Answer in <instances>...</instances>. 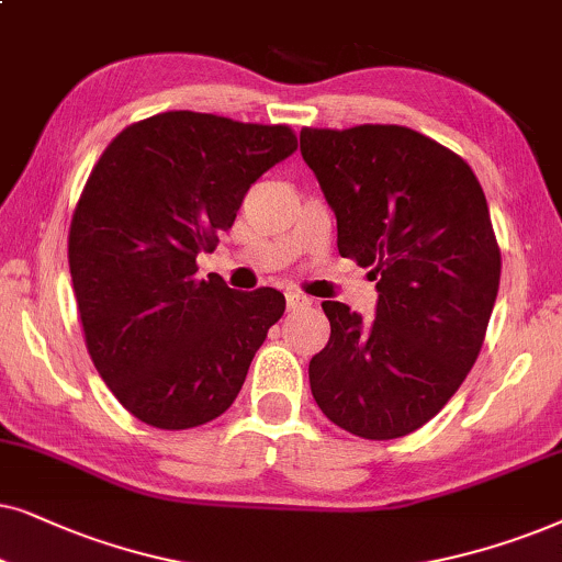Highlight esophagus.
Wrapping results in <instances>:
<instances>
[{"mask_svg":"<svg viewBox=\"0 0 562 562\" xmlns=\"http://www.w3.org/2000/svg\"><path fill=\"white\" fill-rule=\"evenodd\" d=\"M285 303H288L290 311H295V308H305V305H311V297H305L301 293H293V290H290V293H285Z\"/></svg>","mask_w":562,"mask_h":562,"instance_id":"obj_1","label":"esophagus"}]
</instances>
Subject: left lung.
Instances as JSON below:
<instances>
[{
    "instance_id": "left-lung-1",
    "label": "left lung",
    "mask_w": 562,
    "mask_h": 562,
    "mask_svg": "<svg viewBox=\"0 0 562 562\" xmlns=\"http://www.w3.org/2000/svg\"><path fill=\"white\" fill-rule=\"evenodd\" d=\"M301 154L336 215L341 257L378 280L375 318L324 301L331 336L311 359L326 418L398 439L445 408L475 364L501 251L483 187L458 154L403 125L303 128Z\"/></svg>"
}]
</instances>
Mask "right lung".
<instances>
[{
  "label": "right lung",
  "instance_id": "right-lung-1",
  "mask_svg": "<svg viewBox=\"0 0 562 562\" xmlns=\"http://www.w3.org/2000/svg\"><path fill=\"white\" fill-rule=\"evenodd\" d=\"M295 148L288 125L175 110L128 125L94 164L69 228L74 295L97 372L144 424L179 431L228 411L285 313L274 288L198 280V254Z\"/></svg>",
  "mask_w": 562,
  "mask_h": 562
}]
</instances>
